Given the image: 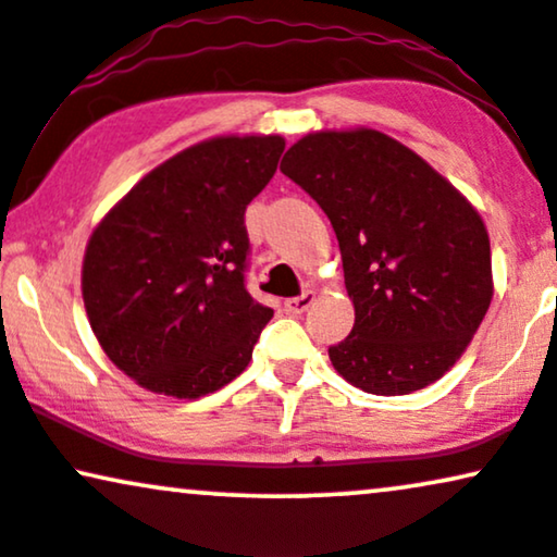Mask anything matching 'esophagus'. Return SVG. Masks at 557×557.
<instances>
[{"label":"esophagus","instance_id":"1","mask_svg":"<svg viewBox=\"0 0 557 557\" xmlns=\"http://www.w3.org/2000/svg\"><path fill=\"white\" fill-rule=\"evenodd\" d=\"M313 300H315V293L313 290H306L302 295H298V298L285 300V311L293 313V315H298L302 311H308V308L313 306Z\"/></svg>","mask_w":557,"mask_h":557}]
</instances>
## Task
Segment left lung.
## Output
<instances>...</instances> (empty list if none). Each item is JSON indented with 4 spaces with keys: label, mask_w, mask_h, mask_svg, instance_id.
Here are the masks:
<instances>
[{
    "label": "left lung",
    "mask_w": 557,
    "mask_h": 557,
    "mask_svg": "<svg viewBox=\"0 0 557 557\" xmlns=\"http://www.w3.org/2000/svg\"><path fill=\"white\" fill-rule=\"evenodd\" d=\"M280 169L339 238L355 326L329 347L334 370L375 396L440 380L494 298L478 210L419 153L372 128L308 133Z\"/></svg>",
    "instance_id": "obj_1"
}]
</instances>
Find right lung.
Wrapping results in <instances>:
<instances>
[{
    "instance_id": "1",
    "label": "right lung",
    "mask_w": 557,
    "mask_h": 557,
    "mask_svg": "<svg viewBox=\"0 0 557 557\" xmlns=\"http://www.w3.org/2000/svg\"><path fill=\"white\" fill-rule=\"evenodd\" d=\"M283 151V136L202 140L151 169L91 231L89 326L140 388L200 398L246 370L272 308L246 290L244 213Z\"/></svg>"
}]
</instances>
